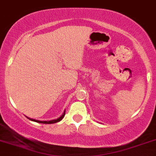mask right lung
Wrapping results in <instances>:
<instances>
[{"instance_id":"1","label":"right lung","mask_w":156,"mask_h":156,"mask_svg":"<svg viewBox=\"0 0 156 156\" xmlns=\"http://www.w3.org/2000/svg\"><path fill=\"white\" fill-rule=\"evenodd\" d=\"M65 114H66V113L64 112V113H63V114H62V116H61L60 118H58V119H56V120H52V121H37V120H35V119H31V118H28V119L31 120V121H35V122L41 123V124H54V123H56V122H58V121H60L61 120H62V118H64V116H65Z\"/></svg>"}]
</instances>
